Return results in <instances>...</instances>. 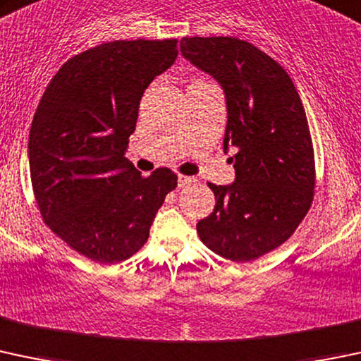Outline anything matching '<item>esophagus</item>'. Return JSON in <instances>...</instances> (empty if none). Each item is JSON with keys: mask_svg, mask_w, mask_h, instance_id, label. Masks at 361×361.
<instances>
[{"mask_svg": "<svg viewBox=\"0 0 361 361\" xmlns=\"http://www.w3.org/2000/svg\"><path fill=\"white\" fill-rule=\"evenodd\" d=\"M195 181H197L195 176H187V174H180V176H178V183H180V187H187V185L195 183Z\"/></svg>", "mask_w": 361, "mask_h": 361, "instance_id": "34e87169", "label": "esophagus"}]
</instances>
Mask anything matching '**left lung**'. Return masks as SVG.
<instances>
[{
    "instance_id": "8db88e82",
    "label": "left lung",
    "mask_w": 361,
    "mask_h": 361,
    "mask_svg": "<svg viewBox=\"0 0 361 361\" xmlns=\"http://www.w3.org/2000/svg\"><path fill=\"white\" fill-rule=\"evenodd\" d=\"M181 53L211 74L226 97L225 150L235 181L209 183L216 206L197 223L200 240L226 259H257L283 244L310 211L314 154L308 119L290 75L237 37H183Z\"/></svg>"
}]
</instances>
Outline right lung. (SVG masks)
Listing matches in <instances>:
<instances>
[{"label": "right lung", "mask_w": 361, "mask_h": 361, "mask_svg": "<svg viewBox=\"0 0 361 361\" xmlns=\"http://www.w3.org/2000/svg\"><path fill=\"white\" fill-rule=\"evenodd\" d=\"M178 39L111 41L67 60L41 97L29 169L44 223L69 247L114 264L138 252L174 190L168 168L142 176L124 157L140 100L178 56Z\"/></svg>", "instance_id": "obj_1"}]
</instances>
